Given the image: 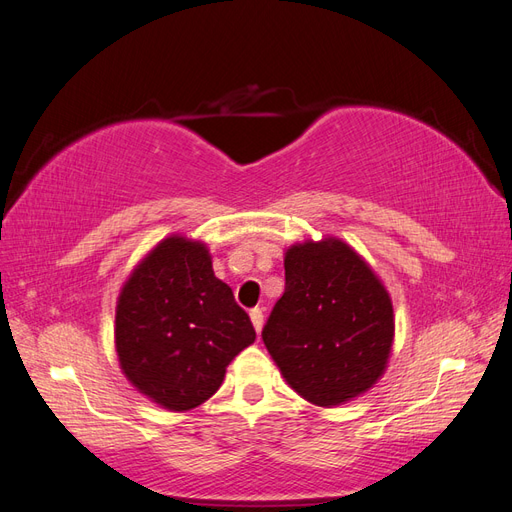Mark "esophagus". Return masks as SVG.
I'll return each mask as SVG.
<instances>
[{"label":"esophagus","instance_id":"obj_1","mask_svg":"<svg viewBox=\"0 0 512 512\" xmlns=\"http://www.w3.org/2000/svg\"><path fill=\"white\" fill-rule=\"evenodd\" d=\"M250 318H252V324H254L256 333H260L262 331V324H265V316H262V309L254 307L252 312H250Z\"/></svg>","mask_w":512,"mask_h":512}]
</instances>
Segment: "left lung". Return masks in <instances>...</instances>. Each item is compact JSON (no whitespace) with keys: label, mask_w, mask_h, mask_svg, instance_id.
Masks as SVG:
<instances>
[{"label":"left lung","mask_w":512,"mask_h":512,"mask_svg":"<svg viewBox=\"0 0 512 512\" xmlns=\"http://www.w3.org/2000/svg\"><path fill=\"white\" fill-rule=\"evenodd\" d=\"M284 269L286 290L262 329V342L284 380L309 404H348L389 365L395 339L389 290L337 237L290 245Z\"/></svg>","instance_id":"left-lung-1"}]
</instances>
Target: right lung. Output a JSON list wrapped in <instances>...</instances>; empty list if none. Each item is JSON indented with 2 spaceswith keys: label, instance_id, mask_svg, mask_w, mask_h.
Instances as JSON below:
<instances>
[{
  "label": "right lung",
  "instance_id": "1",
  "mask_svg": "<svg viewBox=\"0 0 512 512\" xmlns=\"http://www.w3.org/2000/svg\"><path fill=\"white\" fill-rule=\"evenodd\" d=\"M254 339L250 316L215 277L203 241L162 239L119 292V367L138 393L164 410L205 404L222 386L230 361Z\"/></svg>",
  "mask_w": 512,
  "mask_h": 512
}]
</instances>
